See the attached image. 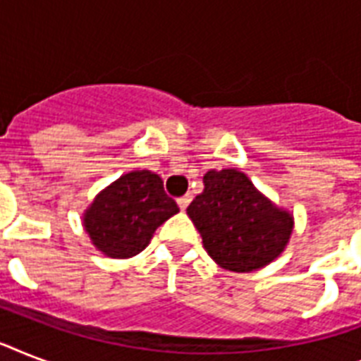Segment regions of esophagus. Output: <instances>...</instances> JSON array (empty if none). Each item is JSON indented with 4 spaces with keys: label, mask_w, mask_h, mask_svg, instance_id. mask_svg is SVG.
I'll return each mask as SVG.
<instances>
[{
    "label": "esophagus",
    "mask_w": 361,
    "mask_h": 361,
    "mask_svg": "<svg viewBox=\"0 0 361 361\" xmlns=\"http://www.w3.org/2000/svg\"><path fill=\"white\" fill-rule=\"evenodd\" d=\"M189 202H191V195H185V197L178 198V206H180V209H187Z\"/></svg>",
    "instance_id": "34e87169"
}]
</instances>
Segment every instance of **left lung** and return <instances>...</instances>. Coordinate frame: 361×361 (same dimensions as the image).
Masks as SVG:
<instances>
[{"mask_svg":"<svg viewBox=\"0 0 361 361\" xmlns=\"http://www.w3.org/2000/svg\"><path fill=\"white\" fill-rule=\"evenodd\" d=\"M187 215L212 260L236 274L274 262L294 231L292 212L269 200L236 169L208 170L204 191L189 204Z\"/></svg>","mask_w":361,"mask_h":361,"instance_id":"8db88e82","label":"left lung"}]
</instances>
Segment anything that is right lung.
Segmentation results:
<instances>
[{
	"label": "right lung",
	"instance_id": "right-lung-1",
	"mask_svg": "<svg viewBox=\"0 0 361 361\" xmlns=\"http://www.w3.org/2000/svg\"><path fill=\"white\" fill-rule=\"evenodd\" d=\"M178 212L155 172L130 170L93 198L82 214V226L104 257L130 258Z\"/></svg>",
	"mask_w": 361,
	"mask_h": 361
}]
</instances>
